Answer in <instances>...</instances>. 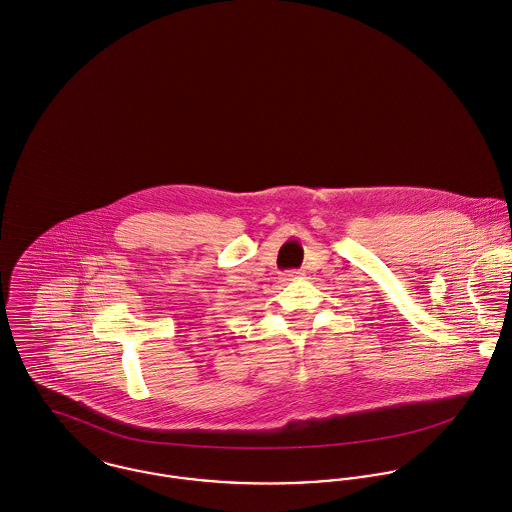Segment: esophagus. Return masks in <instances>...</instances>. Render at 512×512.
Masks as SVG:
<instances>
[{
	"label": "esophagus",
	"instance_id": "esophagus-1",
	"mask_svg": "<svg viewBox=\"0 0 512 512\" xmlns=\"http://www.w3.org/2000/svg\"><path fill=\"white\" fill-rule=\"evenodd\" d=\"M285 283H291V281H301L303 279V273L301 271H287V273H283V277H281Z\"/></svg>",
	"mask_w": 512,
	"mask_h": 512
}]
</instances>
